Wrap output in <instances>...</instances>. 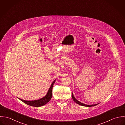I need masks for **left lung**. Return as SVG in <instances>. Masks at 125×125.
I'll list each match as a JSON object with an SVG mask.
<instances>
[{
	"mask_svg": "<svg viewBox=\"0 0 125 125\" xmlns=\"http://www.w3.org/2000/svg\"><path fill=\"white\" fill-rule=\"evenodd\" d=\"M72 98L73 99V100L77 104L80 105H82V106H85V107H92V106H95V105H97L98 104H94V105H86L85 104H83L81 102H80L79 101H78L77 99H76V98L74 97L73 93L72 94Z\"/></svg>",
	"mask_w": 125,
	"mask_h": 125,
	"instance_id": "left-lung-1",
	"label": "left lung"
}]
</instances>
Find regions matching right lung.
Masks as SVG:
<instances>
[{
    "label": "right lung",
    "mask_w": 125,
    "mask_h": 125,
    "mask_svg": "<svg viewBox=\"0 0 125 125\" xmlns=\"http://www.w3.org/2000/svg\"><path fill=\"white\" fill-rule=\"evenodd\" d=\"M55 81H56V80L51 84V86L49 88V89L47 93V94L45 95V96H44L42 98L38 99V100H32V101H27V100H24L21 99L20 98H19V99L20 100H21L22 102L25 103V104H26L28 105L35 107H39L42 106L43 105H44L47 102H48L50 100L51 98H52V88H53L54 83H55Z\"/></svg>",
    "instance_id": "obj_1"
}]
</instances>
